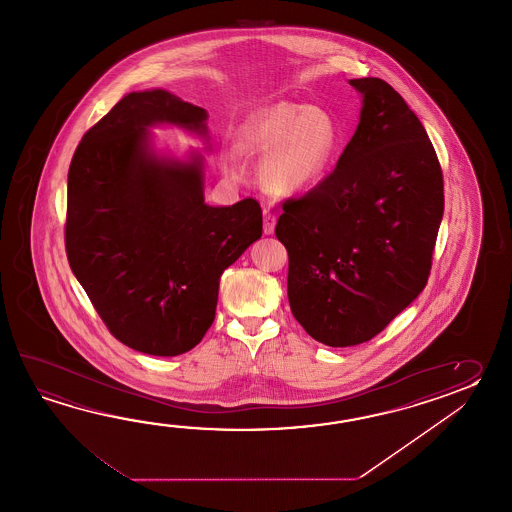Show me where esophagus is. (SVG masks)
Wrapping results in <instances>:
<instances>
[{"mask_svg":"<svg viewBox=\"0 0 512 512\" xmlns=\"http://www.w3.org/2000/svg\"><path fill=\"white\" fill-rule=\"evenodd\" d=\"M274 227H276V216L271 214V212H265L263 214V232L265 234H272Z\"/></svg>","mask_w":512,"mask_h":512,"instance_id":"obj_1","label":"esophagus"}]
</instances>
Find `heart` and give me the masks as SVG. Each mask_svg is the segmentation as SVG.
Wrapping results in <instances>:
<instances>
[{
    "mask_svg": "<svg viewBox=\"0 0 512 512\" xmlns=\"http://www.w3.org/2000/svg\"><path fill=\"white\" fill-rule=\"evenodd\" d=\"M337 146V128L320 109L278 102L261 109L241 131L243 152L265 157L263 177L280 192L311 185Z\"/></svg>",
    "mask_w": 512,
    "mask_h": 512,
    "instance_id": "b5f03b06",
    "label": "heart"
}]
</instances>
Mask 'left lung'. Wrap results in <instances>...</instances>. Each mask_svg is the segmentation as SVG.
I'll use <instances>...</instances> for the list:
<instances>
[{
  "instance_id": "8db88e82",
  "label": "left lung",
  "mask_w": 512,
  "mask_h": 512,
  "mask_svg": "<svg viewBox=\"0 0 512 512\" xmlns=\"http://www.w3.org/2000/svg\"><path fill=\"white\" fill-rule=\"evenodd\" d=\"M355 135L315 188L283 203L287 296L307 335L348 348L379 335L425 289L443 218V172L421 120L381 78Z\"/></svg>"
}]
</instances>
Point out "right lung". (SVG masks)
<instances>
[{
	"instance_id": "obj_1",
	"label": "right lung",
	"mask_w": 512,
	"mask_h": 512,
	"mask_svg": "<svg viewBox=\"0 0 512 512\" xmlns=\"http://www.w3.org/2000/svg\"><path fill=\"white\" fill-rule=\"evenodd\" d=\"M207 111L164 89L130 93L86 131L67 175L66 252L109 333L175 357L212 326L219 278L261 238L260 203L208 207L203 164L159 159L148 128L205 133Z\"/></svg>"
}]
</instances>
